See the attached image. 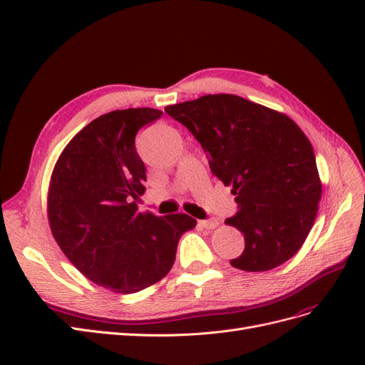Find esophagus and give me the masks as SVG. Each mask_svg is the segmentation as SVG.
<instances>
[{
  "label": "esophagus",
  "mask_w": 365,
  "mask_h": 365,
  "mask_svg": "<svg viewBox=\"0 0 365 365\" xmlns=\"http://www.w3.org/2000/svg\"><path fill=\"white\" fill-rule=\"evenodd\" d=\"M200 225L207 228V230H213V228H216L219 225V220L215 219V217L207 219V220H200Z\"/></svg>",
  "instance_id": "34e87169"
}]
</instances>
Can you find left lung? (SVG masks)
Segmentation results:
<instances>
[{
  "instance_id": "1",
  "label": "left lung",
  "mask_w": 365,
  "mask_h": 365,
  "mask_svg": "<svg viewBox=\"0 0 365 365\" xmlns=\"http://www.w3.org/2000/svg\"><path fill=\"white\" fill-rule=\"evenodd\" d=\"M200 141L213 175L236 195L227 225L244 233L231 267L260 272L302 248L322 200L311 141L294 120L235 94H207L165 106Z\"/></svg>"
}]
</instances>
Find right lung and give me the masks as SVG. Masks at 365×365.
<instances>
[{"mask_svg": "<svg viewBox=\"0 0 365 365\" xmlns=\"http://www.w3.org/2000/svg\"><path fill=\"white\" fill-rule=\"evenodd\" d=\"M163 111L129 108L86 125L54 165L47 200L51 235L86 279L117 294L160 282L175 262L180 237L196 227L189 215L140 213L145 163L137 132Z\"/></svg>", "mask_w": 365, "mask_h": 365, "instance_id": "1", "label": "right lung"}]
</instances>
